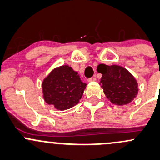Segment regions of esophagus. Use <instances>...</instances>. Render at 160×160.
Here are the masks:
<instances>
[{
	"label": "esophagus",
	"instance_id": "1",
	"mask_svg": "<svg viewBox=\"0 0 160 160\" xmlns=\"http://www.w3.org/2000/svg\"><path fill=\"white\" fill-rule=\"evenodd\" d=\"M96 77H92V78H88V82H94V81H96Z\"/></svg>",
	"mask_w": 160,
	"mask_h": 160
}]
</instances>
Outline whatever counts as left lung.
<instances>
[{"instance_id":"1","label":"left lung","mask_w":160,"mask_h":160,"mask_svg":"<svg viewBox=\"0 0 160 160\" xmlns=\"http://www.w3.org/2000/svg\"><path fill=\"white\" fill-rule=\"evenodd\" d=\"M98 72L102 74L100 85L107 99L115 105H126L136 97L138 92L135 78L128 71L119 65L100 64Z\"/></svg>"}]
</instances>
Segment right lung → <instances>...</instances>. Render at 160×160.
Masks as SVG:
<instances>
[{
    "label": "right lung",
    "mask_w": 160,
    "mask_h": 160,
    "mask_svg": "<svg viewBox=\"0 0 160 160\" xmlns=\"http://www.w3.org/2000/svg\"><path fill=\"white\" fill-rule=\"evenodd\" d=\"M85 87L78 72L62 65L53 69L42 81V96L47 104L65 110L78 103Z\"/></svg>",
    "instance_id": "1"
}]
</instances>
